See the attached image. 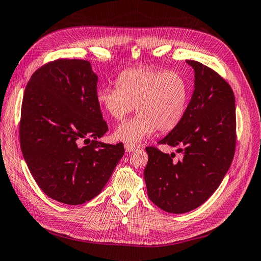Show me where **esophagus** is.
<instances>
[{
    "mask_svg": "<svg viewBox=\"0 0 261 261\" xmlns=\"http://www.w3.org/2000/svg\"><path fill=\"white\" fill-rule=\"evenodd\" d=\"M137 148V146L133 145V144H125V150L127 152H130V151H134Z\"/></svg>",
    "mask_w": 261,
    "mask_h": 261,
    "instance_id": "34e87169",
    "label": "esophagus"
}]
</instances>
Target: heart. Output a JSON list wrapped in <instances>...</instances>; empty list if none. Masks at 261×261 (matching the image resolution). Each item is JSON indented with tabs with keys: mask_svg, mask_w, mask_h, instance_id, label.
<instances>
[{
	"mask_svg": "<svg viewBox=\"0 0 261 261\" xmlns=\"http://www.w3.org/2000/svg\"><path fill=\"white\" fill-rule=\"evenodd\" d=\"M188 97L183 75L152 67L126 69L117 76L116 87L97 91L99 106L113 120L122 121L135 109L139 111L115 130V137L127 144H138L156 128L161 133L174 129L186 112Z\"/></svg>",
	"mask_w": 261,
	"mask_h": 261,
	"instance_id": "obj_1",
	"label": "heart"
}]
</instances>
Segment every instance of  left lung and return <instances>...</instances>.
<instances>
[{
	"instance_id": "8db88e82",
	"label": "left lung",
	"mask_w": 261,
	"mask_h": 261,
	"mask_svg": "<svg viewBox=\"0 0 261 261\" xmlns=\"http://www.w3.org/2000/svg\"><path fill=\"white\" fill-rule=\"evenodd\" d=\"M195 70V90L179 124L159 141L178 147L183 156L147 147L144 171L148 197L170 213L199 207L222 181L236 146L235 97L231 86L216 70L186 60Z\"/></svg>"
}]
</instances>
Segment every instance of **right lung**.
<instances>
[{
  "instance_id": "add662e5",
  "label": "right lung",
  "mask_w": 261,
  "mask_h": 261,
  "mask_svg": "<svg viewBox=\"0 0 261 261\" xmlns=\"http://www.w3.org/2000/svg\"><path fill=\"white\" fill-rule=\"evenodd\" d=\"M97 82L88 61L59 59L38 68L23 93L22 155L42 192L62 203L82 204L99 195L124 154L122 143L97 140L109 129Z\"/></svg>"
}]
</instances>
